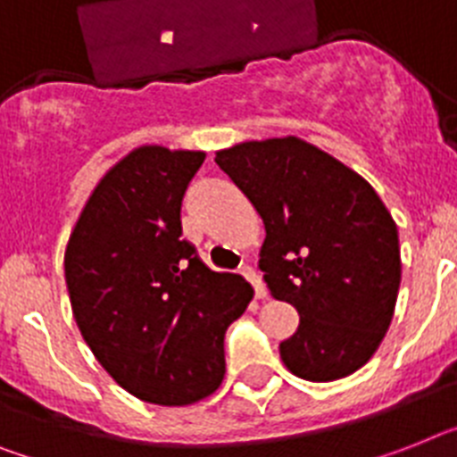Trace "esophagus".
<instances>
[{
    "label": "esophagus",
    "mask_w": 457,
    "mask_h": 457,
    "mask_svg": "<svg viewBox=\"0 0 457 457\" xmlns=\"http://www.w3.org/2000/svg\"><path fill=\"white\" fill-rule=\"evenodd\" d=\"M240 275H243L245 280H250V285L254 287L256 299H263V296H266V287H263L262 278H259V273H256L252 266H243V269H240Z\"/></svg>",
    "instance_id": "esophagus-1"
}]
</instances>
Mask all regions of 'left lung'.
<instances>
[{"mask_svg":"<svg viewBox=\"0 0 457 457\" xmlns=\"http://www.w3.org/2000/svg\"><path fill=\"white\" fill-rule=\"evenodd\" d=\"M217 165L263 220L259 269L270 294L299 311L280 343L285 367L327 383L364 367L395 315L397 224L367 179L299 137L243 142Z\"/></svg>","mask_w":457,"mask_h":457,"instance_id":"1","label":"left lung"}]
</instances>
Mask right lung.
Wrapping results in <instances>:
<instances>
[{"mask_svg":"<svg viewBox=\"0 0 457 457\" xmlns=\"http://www.w3.org/2000/svg\"><path fill=\"white\" fill-rule=\"evenodd\" d=\"M203 161L156 145L130 152L102 177L67 243L81 337L123 390L152 404H194L221 386L224 334L254 294L182 240V198Z\"/></svg>","mask_w":457,"mask_h":457,"instance_id":"1","label":"right lung"}]
</instances>
